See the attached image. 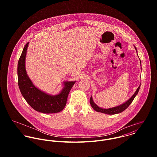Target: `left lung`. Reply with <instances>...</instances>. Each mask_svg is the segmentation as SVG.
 <instances>
[{
	"label": "left lung",
	"instance_id": "left-lung-1",
	"mask_svg": "<svg viewBox=\"0 0 157 157\" xmlns=\"http://www.w3.org/2000/svg\"><path fill=\"white\" fill-rule=\"evenodd\" d=\"M135 49L136 50V48H135ZM141 63V62H140ZM140 88V85L138 86V88H137L136 90L135 91L134 94L131 97V98L130 99H129L126 102H125L124 103L118 106L117 107H114L112 108H109V109H103L101 108L100 107H98L96 104H95V103L94 102L92 97L90 98V104L91 105V106L92 107V108L96 111L97 112H101V113H106V114H110V115H113V114H116V113H121L123 111H124L126 108H128V107L131 105V103L132 102V101L134 100L135 96L136 95V94H138L139 90Z\"/></svg>",
	"mask_w": 157,
	"mask_h": 157
}]
</instances>
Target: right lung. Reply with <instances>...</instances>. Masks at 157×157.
<instances>
[{"instance_id":"right-lung-1","label":"right lung","mask_w":157,"mask_h":157,"mask_svg":"<svg viewBox=\"0 0 157 157\" xmlns=\"http://www.w3.org/2000/svg\"><path fill=\"white\" fill-rule=\"evenodd\" d=\"M28 44L26 43L23 49L17 65L18 85L21 94L26 102L38 112L45 113L60 112L66 106L68 94L75 82H65L63 90L54 96L47 94L35 87L25 69V57Z\"/></svg>"}]
</instances>
